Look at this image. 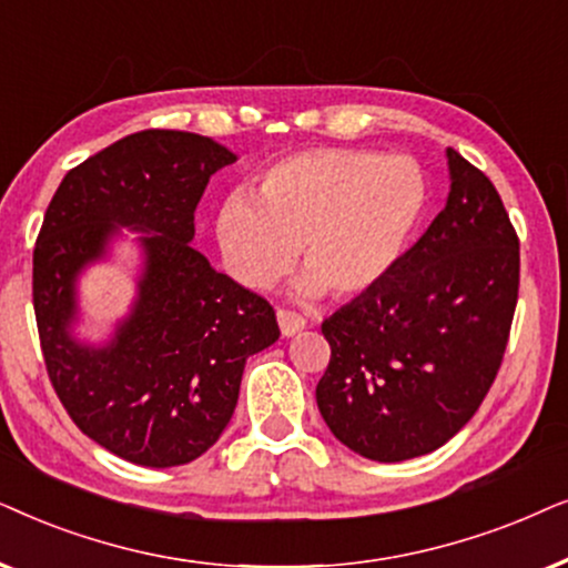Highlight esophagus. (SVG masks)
Segmentation results:
<instances>
[{
    "label": "esophagus",
    "mask_w": 568,
    "mask_h": 568,
    "mask_svg": "<svg viewBox=\"0 0 568 568\" xmlns=\"http://www.w3.org/2000/svg\"><path fill=\"white\" fill-rule=\"evenodd\" d=\"M277 324H280V335L293 337V335H298V332L306 327V320L301 314H293V312H285V308H280V312H277Z\"/></svg>",
    "instance_id": "esophagus-1"
}]
</instances>
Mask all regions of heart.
Instances as JSON below:
<instances>
[{"instance_id":"1","label":"heart","mask_w":568,"mask_h":568,"mask_svg":"<svg viewBox=\"0 0 568 568\" xmlns=\"http://www.w3.org/2000/svg\"><path fill=\"white\" fill-rule=\"evenodd\" d=\"M426 205V176L410 158L316 148L270 165L254 196L231 194L215 239L229 275L248 291H267L301 248L298 296L329 288L347 298L389 277Z\"/></svg>"}]
</instances>
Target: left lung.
I'll return each instance as SVG.
<instances>
[{
  "mask_svg": "<svg viewBox=\"0 0 568 568\" xmlns=\"http://www.w3.org/2000/svg\"><path fill=\"white\" fill-rule=\"evenodd\" d=\"M449 196L389 277L324 320L316 405L339 444L403 463L449 442L501 366L519 241L483 171L447 148Z\"/></svg>",
  "mask_w": 568,
  "mask_h": 568,
  "instance_id": "left-lung-1",
  "label": "left lung"
}]
</instances>
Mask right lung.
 <instances>
[{
    "instance_id": "add662e5",
    "label": "right lung",
    "mask_w": 568,
    "mask_h": 568,
    "mask_svg": "<svg viewBox=\"0 0 568 568\" xmlns=\"http://www.w3.org/2000/svg\"><path fill=\"white\" fill-rule=\"evenodd\" d=\"M236 153L194 132L113 142L59 184L33 252V308L49 379L78 428L142 467L202 457L229 426L248 355L280 337L275 312L192 248L194 210ZM138 232L135 298L101 341L82 338L79 277Z\"/></svg>"
}]
</instances>
